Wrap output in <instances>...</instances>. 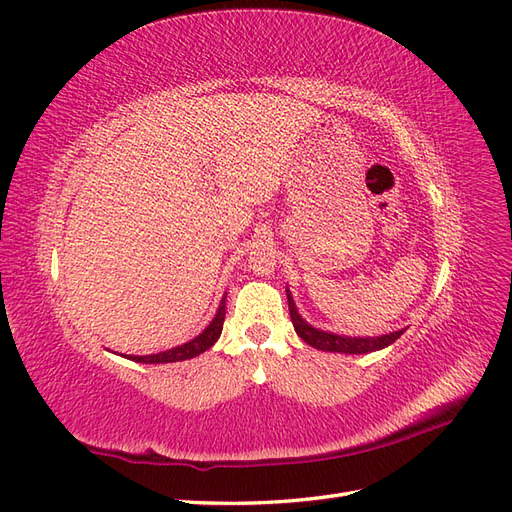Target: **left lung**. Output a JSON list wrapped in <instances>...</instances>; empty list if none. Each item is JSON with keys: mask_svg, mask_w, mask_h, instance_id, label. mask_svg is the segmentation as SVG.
Segmentation results:
<instances>
[{"mask_svg": "<svg viewBox=\"0 0 512 512\" xmlns=\"http://www.w3.org/2000/svg\"><path fill=\"white\" fill-rule=\"evenodd\" d=\"M286 297H288V309H290V320L294 324V331L303 339L305 344H309L316 350L324 352H342V354H367V352H376L386 346H391L395 339L406 333V329L393 331L389 335H380V337H348V335H335L327 331H318L312 324H307L299 312L297 305L292 301V294L286 288Z\"/></svg>", "mask_w": 512, "mask_h": 512, "instance_id": "1", "label": "left lung"}]
</instances>
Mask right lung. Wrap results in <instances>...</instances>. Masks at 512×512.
Returning <instances> with one entry per match:
<instances>
[{"instance_id":"right-lung-1","label":"right lung","mask_w":512,"mask_h":512,"mask_svg":"<svg viewBox=\"0 0 512 512\" xmlns=\"http://www.w3.org/2000/svg\"><path fill=\"white\" fill-rule=\"evenodd\" d=\"M224 318H226V297L220 301L218 307V314L211 320L209 327L196 335L194 339H190L188 344H181L177 348H170L158 354H147V356H132L128 354L126 359L136 361V363H177V361H188L194 359V356L203 354L205 350H209L215 342H218V337L222 335V327H224Z\"/></svg>"}]
</instances>
